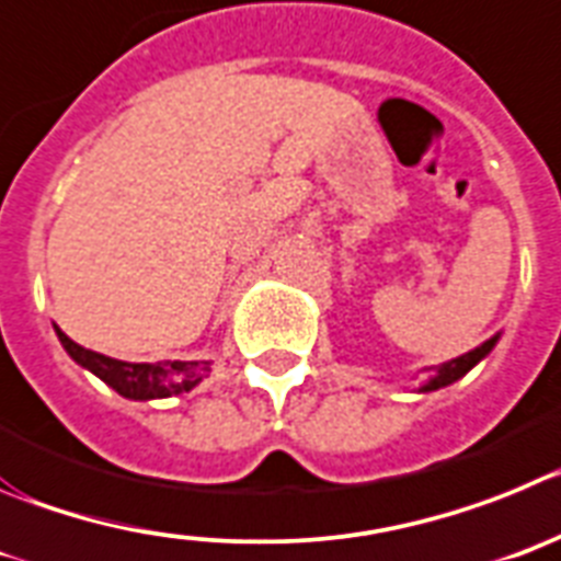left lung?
I'll use <instances>...</instances> for the list:
<instances>
[{
  "instance_id": "left-lung-1",
  "label": "left lung",
  "mask_w": 561,
  "mask_h": 561,
  "mask_svg": "<svg viewBox=\"0 0 561 561\" xmlns=\"http://www.w3.org/2000/svg\"><path fill=\"white\" fill-rule=\"evenodd\" d=\"M497 337H501V332H497V335L489 337V341H483L481 346H476V350H472V352H467V355L453 357V360H447V363H442V366L431 368L433 375L427 377V382H425V386H422V388H419V391H422V393L438 391V388H444V386H450V382L461 380V377L467 375L469 368L478 366V363H481L483 357H486L489 352L494 350V343H497Z\"/></svg>"
}]
</instances>
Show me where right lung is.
<instances>
[{"instance_id": "add662e5", "label": "right lung", "mask_w": 561, "mask_h": 561, "mask_svg": "<svg viewBox=\"0 0 561 561\" xmlns=\"http://www.w3.org/2000/svg\"><path fill=\"white\" fill-rule=\"evenodd\" d=\"M60 346L67 350L78 366L89 368L105 386H111L125 400H164V397H179V393L193 391L209 371L206 360H164V363H125L114 360L100 352L83 350L80 343L64 335L60 327H55Z\"/></svg>"}]
</instances>
